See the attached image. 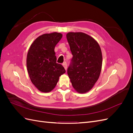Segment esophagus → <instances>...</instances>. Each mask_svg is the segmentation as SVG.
Here are the masks:
<instances>
[{
    "instance_id": "esophagus-1",
    "label": "esophagus",
    "mask_w": 133,
    "mask_h": 133,
    "mask_svg": "<svg viewBox=\"0 0 133 133\" xmlns=\"http://www.w3.org/2000/svg\"><path fill=\"white\" fill-rule=\"evenodd\" d=\"M63 66H64V68H65V70H66L67 69V63H66V62H64L63 63Z\"/></svg>"
}]
</instances>
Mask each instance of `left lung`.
<instances>
[{
    "mask_svg": "<svg viewBox=\"0 0 133 133\" xmlns=\"http://www.w3.org/2000/svg\"><path fill=\"white\" fill-rule=\"evenodd\" d=\"M66 38L73 55L68 75L75 90L85 93L99 79L102 66L101 49L94 38L82 32H70Z\"/></svg>",
    "mask_w": 133,
    "mask_h": 133,
    "instance_id": "left-lung-1",
    "label": "left lung"
}]
</instances>
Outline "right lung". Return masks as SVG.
I'll list each match as a JSON object with an SVG mask.
<instances>
[{
    "label": "right lung",
    "mask_w": 133,
    "mask_h": 133,
    "mask_svg": "<svg viewBox=\"0 0 133 133\" xmlns=\"http://www.w3.org/2000/svg\"><path fill=\"white\" fill-rule=\"evenodd\" d=\"M59 33L44 34L31 44L28 52L26 66L31 81L41 91L48 92L57 85L59 76L65 73L57 63L54 48L62 38Z\"/></svg>",
    "instance_id": "obj_1"
}]
</instances>
